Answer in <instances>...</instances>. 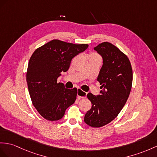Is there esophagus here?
Returning a JSON list of instances; mask_svg holds the SVG:
<instances>
[{"label":"esophagus","mask_w":157,"mask_h":157,"mask_svg":"<svg viewBox=\"0 0 157 157\" xmlns=\"http://www.w3.org/2000/svg\"><path fill=\"white\" fill-rule=\"evenodd\" d=\"M77 97L78 99L84 98L86 97V93L85 91L82 90L81 89H78L77 90Z\"/></svg>","instance_id":"esophagus-1"}]
</instances>
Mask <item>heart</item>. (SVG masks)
<instances>
[{
  "label": "heart",
  "instance_id": "heart-1",
  "mask_svg": "<svg viewBox=\"0 0 157 157\" xmlns=\"http://www.w3.org/2000/svg\"><path fill=\"white\" fill-rule=\"evenodd\" d=\"M96 57H98V56H97L96 55H94V54L92 55V58H96Z\"/></svg>",
  "mask_w": 157,
  "mask_h": 157
}]
</instances>
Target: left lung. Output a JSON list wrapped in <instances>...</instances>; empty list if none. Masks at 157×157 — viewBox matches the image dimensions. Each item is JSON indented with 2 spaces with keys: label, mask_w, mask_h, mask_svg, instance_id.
I'll return each instance as SVG.
<instances>
[{
  "label": "left lung",
  "mask_w": 157,
  "mask_h": 157,
  "mask_svg": "<svg viewBox=\"0 0 157 157\" xmlns=\"http://www.w3.org/2000/svg\"><path fill=\"white\" fill-rule=\"evenodd\" d=\"M94 50L102 59L97 77L101 90L97 96L88 93L92 107L85 114L84 121L98 128L110 123L123 108L131 93L132 70L128 57L113 44L105 42Z\"/></svg>",
  "instance_id": "obj_1"
}]
</instances>
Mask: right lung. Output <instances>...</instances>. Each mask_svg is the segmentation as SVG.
I'll return each instance as SVG.
<instances>
[{
    "instance_id": "obj_1",
    "label": "right lung",
    "mask_w": 157,
    "mask_h": 157,
    "mask_svg": "<svg viewBox=\"0 0 157 157\" xmlns=\"http://www.w3.org/2000/svg\"><path fill=\"white\" fill-rule=\"evenodd\" d=\"M88 47L86 44L56 39L37 48L30 57L26 72L29 94L34 106L45 119H60L75 102L76 88L65 89L63 83H57V78L68 70L72 59Z\"/></svg>"
}]
</instances>
